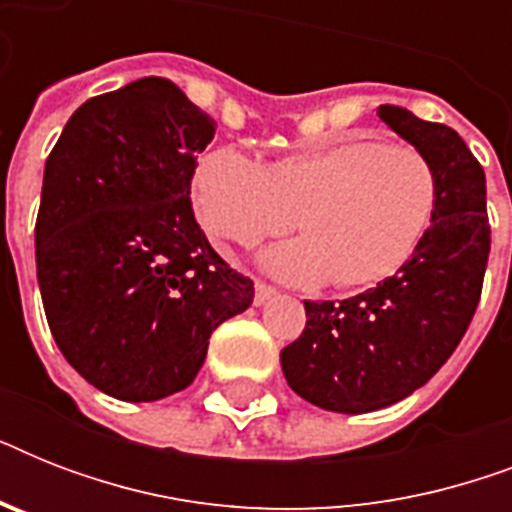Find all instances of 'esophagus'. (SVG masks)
I'll use <instances>...</instances> for the list:
<instances>
[{
    "label": "esophagus",
    "mask_w": 512,
    "mask_h": 512,
    "mask_svg": "<svg viewBox=\"0 0 512 512\" xmlns=\"http://www.w3.org/2000/svg\"><path fill=\"white\" fill-rule=\"evenodd\" d=\"M271 297H276V289L268 287V284H263V281H257V284H255V305H257V308L268 303Z\"/></svg>",
    "instance_id": "esophagus-1"
}]
</instances>
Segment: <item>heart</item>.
<instances>
[{"mask_svg":"<svg viewBox=\"0 0 512 512\" xmlns=\"http://www.w3.org/2000/svg\"><path fill=\"white\" fill-rule=\"evenodd\" d=\"M438 177L412 146L342 138L265 167L239 148L209 151L193 175V207L215 239L233 244L305 236L260 252L263 271L289 284L374 287L396 276L428 236Z\"/></svg>","mask_w":512,"mask_h":512,"instance_id":"1","label":"heart"}]
</instances>
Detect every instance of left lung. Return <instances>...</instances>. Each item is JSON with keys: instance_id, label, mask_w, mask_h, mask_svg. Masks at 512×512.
Returning <instances> with one entry per match:
<instances>
[{"instance_id": "obj_1", "label": "left lung", "mask_w": 512, "mask_h": 512, "mask_svg": "<svg viewBox=\"0 0 512 512\" xmlns=\"http://www.w3.org/2000/svg\"><path fill=\"white\" fill-rule=\"evenodd\" d=\"M377 116L433 164L438 201L428 236L396 276L342 303H305L303 335L281 350L289 388L340 414L398 404L446 364L476 313L492 247L486 177L465 140L401 106Z\"/></svg>"}]
</instances>
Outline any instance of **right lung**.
<instances>
[{
  "label": "right lung",
  "mask_w": 512,
  "mask_h": 512,
  "mask_svg": "<svg viewBox=\"0 0 512 512\" xmlns=\"http://www.w3.org/2000/svg\"><path fill=\"white\" fill-rule=\"evenodd\" d=\"M215 122L162 76L87 100L44 164L36 279L50 332L119 401L188 388L209 335L255 287L209 247L191 209Z\"/></svg>",
  "instance_id": "obj_1"
}]
</instances>
